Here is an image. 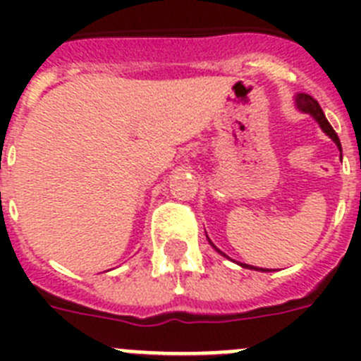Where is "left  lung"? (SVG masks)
<instances>
[{
    "label": "left lung",
    "mask_w": 361,
    "mask_h": 361,
    "mask_svg": "<svg viewBox=\"0 0 361 361\" xmlns=\"http://www.w3.org/2000/svg\"><path fill=\"white\" fill-rule=\"evenodd\" d=\"M296 106H298L302 111H305V114H311V116L317 119V123L322 126V130H324V132L327 133L331 139H333L334 145H336L338 148H340V152H342V145H340V139H338L336 132L333 130V126L329 124V121L325 119L324 111H322V108H320V104H318L317 99H312L311 95H307V94H298V95H296ZM209 244L215 247V244H213L212 240H209ZM215 250H216V247H215ZM216 251H219V250H216ZM219 253H222V251H219ZM222 255H224V253H222ZM224 257H226V255H224ZM240 266L247 267V269H258V267L247 266V264H240ZM258 271H264V269H258Z\"/></svg>",
    "instance_id": "1"
}]
</instances>
